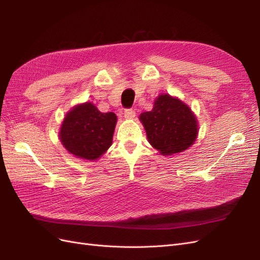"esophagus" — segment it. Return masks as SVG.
<instances>
[{"label":"esophagus","instance_id":"34e87169","mask_svg":"<svg viewBox=\"0 0 260 260\" xmlns=\"http://www.w3.org/2000/svg\"><path fill=\"white\" fill-rule=\"evenodd\" d=\"M123 116H124V118H127V119H132V118H135V116H136L135 109H132V108L124 109Z\"/></svg>","mask_w":260,"mask_h":260}]
</instances>
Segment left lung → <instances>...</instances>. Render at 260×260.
<instances>
[{
  "label": "left lung",
  "instance_id": "1",
  "mask_svg": "<svg viewBox=\"0 0 260 260\" xmlns=\"http://www.w3.org/2000/svg\"><path fill=\"white\" fill-rule=\"evenodd\" d=\"M148 142L162 155L185 151L198 136V121L192 111L178 99L162 94L151 112L140 115Z\"/></svg>",
  "mask_w": 260,
  "mask_h": 260
}]
</instances>
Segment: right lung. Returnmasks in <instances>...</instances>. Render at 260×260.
<instances>
[{
    "mask_svg": "<svg viewBox=\"0 0 260 260\" xmlns=\"http://www.w3.org/2000/svg\"><path fill=\"white\" fill-rule=\"evenodd\" d=\"M116 122L112 112L101 113L92 103L78 105L66 115L59 139L69 153L94 160L112 145Z\"/></svg>",
    "mask_w": 260,
    "mask_h": 260,
    "instance_id": "right-lung-1",
    "label": "right lung"
}]
</instances>
